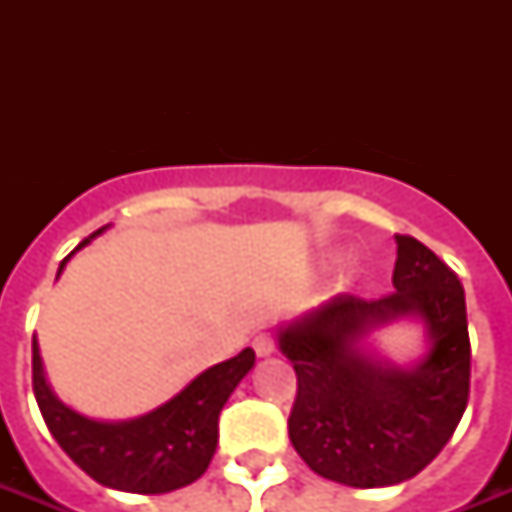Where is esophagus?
<instances>
[{
    "label": "esophagus",
    "mask_w": 512,
    "mask_h": 512,
    "mask_svg": "<svg viewBox=\"0 0 512 512\" xmlns=\"http://www.w3.org/2000/svg\"><path fill=\"white\" fill-rule=\"evenodd\" d=\"M252 348H255V353L260 358H265V356H271L273 353V340H271V335H265V332H260V335L255 337V340H252Z\"/></svg>",
    "instance_id": "1"
}]
</instances>
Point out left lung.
Instances as JSON below:
<instances>
[{
  "instance_id": "left-lung-1",
  "label": "left lung",
  "mask_w": 512,
  "mask_h": 512,
  "mask_svg": "<svg viewBox=\"0 0 512 512\" xmlns=\"http://www.w3.org/2000/svg\"><path fill=\"white\" fill-rule=\"evenodd\" d=\"M396 292L337 295L279 327L297 372L289 441L321 478L356 489L414 478L452 438L468 406L470 340L457 273L412 236H396ZM420 320L426 353L396 365L371 348L393 320Z\"/></svg>"
}]
</instances>
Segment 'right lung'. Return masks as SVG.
<instances>
[{"label": "right lung", "instance_id": "obj_1", "mask_svg": "<svg viewBox=\"0 0 512 512\" xmlns=\"http://www.w3.org/2000/svg\"><path fill=\"white\" fill-rule=\"evenodd\" d=\"M103 231L87 236L76 249ZM252 366L255 350L244 348L239 356L196 374L177 396L148 414L116 422L92 420L55 396L34 337V396L52 438L87 476L119 492L167 494L204 476L217 449V417Z\"/></svg>", "mask_w": 512, "mask_h": 512}]
</instances>
